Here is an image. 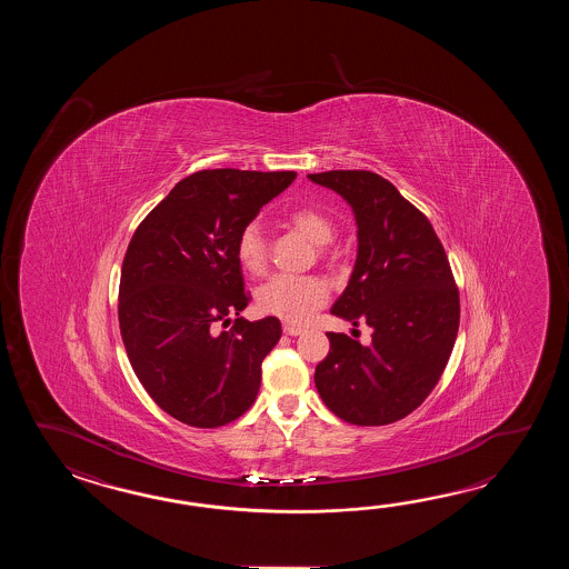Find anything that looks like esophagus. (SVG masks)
I'll return each instance as SVG.
<instances>
[{
  "label": "esophagus",
  "instance_id": "34e87169",
  "mask_svg": "<svg viewBox=\"0 0 569 569\" xmlns=\"http://www.w3.org/2000/svg\"><path fill=\"white\" fill-rule=\"evenodd\" d=\"M282 329H284L287 336H301L302 331H305L301 326H292V323H284Z\"/></svg>",
  "mask_w": 569,
  "mask_h": 569
}]
</instances>
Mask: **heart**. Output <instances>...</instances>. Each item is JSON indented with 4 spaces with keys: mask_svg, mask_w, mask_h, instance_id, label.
Returning <instances> with one entry per match:
<instances>
[{
    "mask_svg": "<svg viewBox=\"0 0 569 569\" xmlns=\"http://www.w3.org/2000/svg\"><path fill=\"white\" fill-rule=\"evenodd\" d=\"M287 223L299 231L309 242H331L336 236L333 221L323 211L315 207H295L287 213ZM236 256L246 272L262 274L267 270L268 248L260 226L252 221L246 223L238 240ZM329 299V287L326 280L315 277H287L279 274L268 279L256 290V305L262 313L274 315L290 323H302L311 315L326 305Z\"/></svg>",
    "mask_w": 569,
    "mask_h": 569,
    "instance_id": "heart-1",
    "label": "heart"
}]
</instances>
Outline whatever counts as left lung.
Here are the masks:
<instances>
[{
	"instance_id": "left-lung-1",
	"label": "left lung",
	"mask_w": 569,
	"mask_h": 569,
	"mask_svg": "<svg viewBox=\"0 0 569 569\" xmlns=\"http://www.w3.org/2000/svg\"><path fill=\"white\" fill-rule=\"evenodd\" d=\"M311 181L341 194L358 223V258L331 313L372 327V343L329 331L315 368L327 409L362 427L405 419L436 388L460 327V292L431 221L370 170H327Z\"/></svg>"
}]
</instances>
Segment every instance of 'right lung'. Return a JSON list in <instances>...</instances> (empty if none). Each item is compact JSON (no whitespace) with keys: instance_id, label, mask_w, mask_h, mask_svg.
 <instances>
[{"instance_id":"1","label":"right lung","mask_w":569,"mask_h":569,"mask_svg":"<svg viewBox=\"0 0 569 569\" xmlns=\"http://www.w3.org/2000/svg\"><path fill=\"white\" fill-rule=\"evenodd\" d=\"M297 172L199 170L174 184L133 231L120 279V331L150 399L201 429L231 423L252 407L262 360L280 321H246L236 240Z\"/></svg>"}]
</instances>
